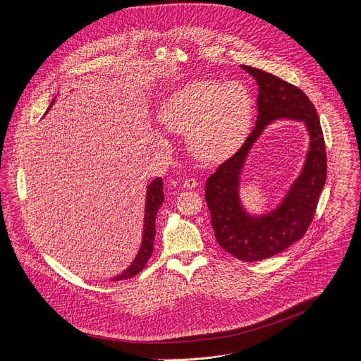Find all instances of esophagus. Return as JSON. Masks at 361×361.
<instances>
[{
  "mask_svg": "<svg viewBox=\"0 0 361 361\" xmlns=\"http://www.w3.org/2000/svg\"><path fill=\"white\" fill-rule=\"evenodd\" d=\"M183 185H184V188H195L198 185V181L194 178H185Z\"/></svg>",
  "mask_w": 361,
  "mask_h": 361,
  "instance_id": "obj_1",
  "label": "esophagus"
}]
</instances>
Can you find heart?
Listing matches in <instances>:
<instances>
[{"label":"heart","instance_id":"1","mask_svg":"<svg viewBox=\"0 0 361 361\" xmlns=\"http://www.w3.org/2000/svg\"><path fill=\"white\" fill-rule=\"evenodd\" d=\"M254 114L250 91L238 81H191L174 91L159 110L161 126L185 134L187 149L202 163L228 157L245 138Z\"/></svg>","mask_w":361,"mask_h":361}]
</instances>
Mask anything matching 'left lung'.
<instances>
[{"label":"left lung","instance_id":"8db88e82","mask_svg":"<svg viewBox=\"0 0 361 361\" xmlns=\"http://www.w3.org/2000/svg\"><path fill=\"white\" fill-rule=\"evenodd\" d=\"M259 84L257 121L233 157L219 166L205 183V201L217 243L241 262H260L298 241L312 224L327 178V157L320 120L313 102L295 85L263 70L241 66ZM279 119L301 121L311 141L299 177L278 207L250 215L239 198L240 171L261 133Z\"/></svg>","mask_w":361,"mask_h":361}]
</instances>
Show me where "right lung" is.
Instances as JSON below:
<instances>
[{
    "instance_id": "add662e5",
    "label": "right lung",
    "mask_w": 361,
    "mask_h": 361,
    "mask_svg": "<svg viewBox=\"0 0 361 361\" xmlns=\"http://www.w3.org/2000/svg\"><path fill=\"white\" fill-rule=\"evenodd\" d=\"M53 102H51V104H53ZM163 202H164L163 180L160 177H157L156 180H152L147 187L145 207H144V224H142V238H141L140 250L135 255V259L133 260V263L128 266V269L124 270L121 274L113 277L111 279L113 281L131 279V277L137 276L145 267L147 262L149 260V257L152 254L154 237H156V217H157V212L161 207Z\"/></svg>"
}]
</instances>
